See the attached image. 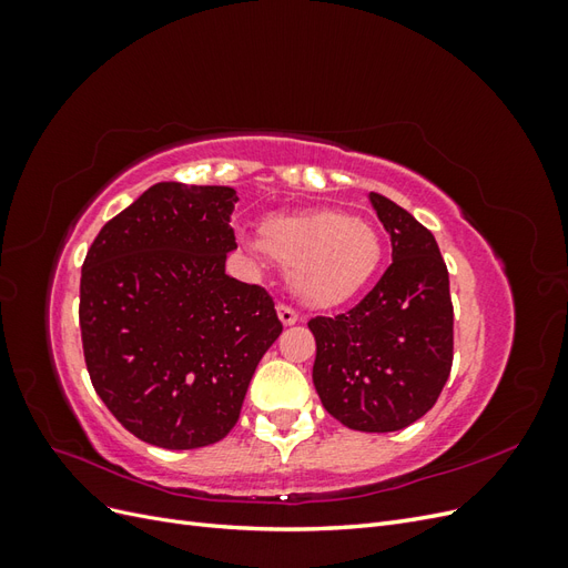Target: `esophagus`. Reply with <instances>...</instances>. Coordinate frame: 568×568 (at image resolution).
<instances>
[{
    "mask_svg": "<svg viewBox=\"0 0 568 568\" xmlns=\"http://www.w3.org/2000/svg\"><path fill=\"white\" fill-rule=\"evenodd\" d=\"M277 315H280L282 324H286V326L298 322V313H296L291 305H286V303H280V305H277Z\"/></svg>",
    "mask_w": 568,
    "mask_h": 568,
    "instance_id": "1",
    "label": "esophagus"
}]
</instances>
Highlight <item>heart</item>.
Listing matches in <instances>:
<instances>
[{
    "label": "heart",
    "mask_w": 568,
    "mask_h": 568,
    "mask_svg": "<svg viewBox=\"0 0 568 568\" xmlns=\"http://www.w3.org/2000/svg\"><path fill=\"white\" fill-rule=\"evenodd\" d=\"M257 244L288 272L298 301L334 307L363 291L382 265L384 244L367 220L334 209L272 215Z\"/></svg>",
    "instance_id": "b5f03b06"
}]
</instances>
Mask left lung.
<instances>
[{
    "label": "left lung",
    "mask_w": 568,
    "mask_h": 568,
    "mask_svg": "<svg viewBox=\"0 0 568 568\" xmlns=\"http://www.w3.org/2000/svg\"><path fill=\"white\" fill-rule=\"evenodd\" d=\"M369 199L390 234L393 263L348 313L307 326L324 409L355 432L386 434L424 417L448 382L453 298L434 234L390 199Z\"/></svg>",
    "instance_id": "1"
}]
</instances>
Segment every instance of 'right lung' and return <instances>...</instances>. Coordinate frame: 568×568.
<instances>
[{
    "mask_svg": "<svg viewBox=\"0 0 568 568\" xmlns=\"http://www.w3.org/2000/svg\"><path fill=\"white\" fill-rule=\"evenodd\" d=\"M232 186L159 182L97 234L80 336L92 386L132 436L168 450L225 438L282 334L263 286L225 274Z\"/></svg>",
    "mask_w": 568,
    "mask_h": 568,
    "instance_id": "obj_1",
    "label": "right lung"
}]
</instances>
